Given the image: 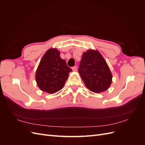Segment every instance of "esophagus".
I'll use <instances>...</instances> for the list:
<instances>
[{
	"label": "esophagus",
	"mask_w": 145,
	"mask_h": 145,
	"mask_svg": "<svg viewBox=\"0 0 145 145\" xmlns=\"http://www.w3.org/2000/svg\"><path fill=\"white\" fill-rule=\"evenodd\" d=\"M71 68H72V69L73 70V71H77V67H76V66H74V67H72Z\"/></svg>",
	"instance_id": "obj_1"
}]
</instances>
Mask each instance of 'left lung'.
Segmentation results:
<instances>
[{"label":"left lung","instance_id":"obj_1","mask_svg":"<svg viewBox=\"0 0 145 145\" xmlns=\"http://www.w3.org/2000/svg\"><path fill=\"white\" fill-rule=\"evenodd\" d=\"M78 73L85 86L94 93L106 91L112 82V74L103 57L97 51L84 52L78 68Z\"/></svg>","mask_w":145,"mask_h":145}]
</instances>
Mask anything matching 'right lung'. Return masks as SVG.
Returning <instances> with one entry per match:
<instances>
[{
	"instance_id": "1",
	"label": "right lung",
	"mask_w": 145,
	"mask_h": 145,
	"mask_svg": "<svg viewBox=\"0 0 145 145\" xmlns=\"http://www.w3.org/2000/svg\"><path fill=\"white\" fill-rule=\"evenodd\" d=\"M72 69L60 57V52L54 48L48 50L37 68L36 79L40 89L53 94L63 87Z\"/></svg>"
}]
</instances>
